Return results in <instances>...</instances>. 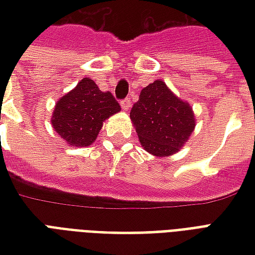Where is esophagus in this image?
I'll return each mask as SVG.
<instances>
[{
    "instance_id": "esophagus-1",
    "label": "esophagus",
    "mask_w": 255,
    "mask_h": 255,
    "mask_svg": "<svg viewBox=\"0 0 255 255\" xmlns=\"http://www.w3.org/2000/svg\"><path fill=\"white\" fill-rule=\"evenodd\" d=\"M129 108H131V100H124L122 101V109L123 111H129Z\"/></svg>"
}]
</instances>
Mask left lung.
<instances>
[{"instance_id": "obj_1", "label": "left lung", "mask_w": 255, "mask_h": 255, "mask_svg": "<svg viewBox=\"0 0 255 255\" xmlns=\"http://www.w3.org/2000/svg\"><path fill=\"white\" fill-rule=\"evenodd\" d=\"M129 117L143 149L158 158L176 154L197 124L191 105L161 79L142 89Z\"/></svg>"}]
</instances>
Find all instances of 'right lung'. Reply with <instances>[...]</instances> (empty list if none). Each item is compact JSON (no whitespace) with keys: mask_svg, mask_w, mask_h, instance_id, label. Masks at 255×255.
I'll list each match as a JSON object with an SVG mask.
<instances>
[{"mask_svg":"<svg viewBox=\"0 0 255 255\" xmlns=\"http://www.w3.org/2000/svg\"><path fill=\"white\" fill-rule=\"evenodd\" d=\"M120 109L109 91H101L93 79L83 78L56 102L50 122L69 146L87 147L95 142L106 119Z\"/></svg>","mask_w":255,"mask_h":255,"instance_id":"right-lung-1","label":"right lung"}]
</instances>
